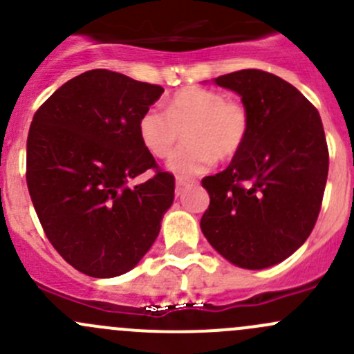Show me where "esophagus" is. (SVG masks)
<instances>
[{"mask_svg": "<svg viewBox=\"0 0 354 354\" xmlns=\"http://www.w3.org/2000/svg\"><path fill=\"white\" fill-rule=\"evenodd\" d=\"M190 178H183V176H178L176 178V192H181L188 183H190Z\"/></svg>", "mask_w": 354, "mask_h": 354, "instance_id": "1", "label": "esophagus"}]
</instances>
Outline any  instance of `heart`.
<instances>
[{"label":"heart","instance_id":"heart-1","mask_svg":"<svg viewBox=\"0 0 354 354\" xmlns=\"http://www.w3.org/2000/svg\"><path fill=\"white\" fill-rule=\"evenodd\" d=\"M250 127L252 116L243 101L190 85L171 95L166 111H145L138 121V135L149 154L166 159L185 131L187 145L171 157L169 169L180 176H194L209 169L216 159L231 160L240 154Z\"/></svg>","mask_w":354,"mask_h":354}]
</instances>
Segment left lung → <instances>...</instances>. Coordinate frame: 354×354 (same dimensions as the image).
Here are the masks:
<instances>
[{
  "instance_id": "obj_1",
  "label": "left lung",
  "mask_w": 354,
  "mask_h": 354,
  "mask_svg": "<svg viewBox=\"0 0 354 354\" xmlns=\"http://www.w3.org/2000/svg\"><path fill=\"white\" fill-rule=\"evenodd\" d=\"M214 82L241 95L252 127L230 166L202 180L210 203L200 227L234 266L266 269L295 253L317 223L329 173L322 120L298 88L269 71L250 68Z\"/></svg>"
}]
</instances>
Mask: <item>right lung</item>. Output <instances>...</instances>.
Instances as JSON below:
<instances>
[{"label": "right lung", "instance_id": "right-lung-1", "mask_svg": "<svg viewBox=\"0 0 354 354\" xmlns=\"http://www.w3.org/2000/svg\"><path fill=\"white\" fill-rule=\"evenodd\" d=\"M160 85L109 70L68 80L35 111L27 187L49 243L80 272L114 277L149 252L174 198V176L142 145L138 121ZM151 172L135 187L129 181Z\"/></svg>", "mask_w": 354, "mask_h": 354}]
</instances>
